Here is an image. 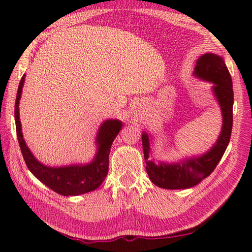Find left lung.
<instances>
[{"mask_svg":"<svg viewBox=\"0 0 252 252\" xmlns=\"http://www.w3.org/2000/svg\"><path fill=\"white\" fill-rule=\"evenodd\" d=\"M194 74L197 78L215 84L212 91L221 107L222 130L217 143L201 156L187 158L180 162H159L157 164L148 159L151 143L147 133L143 132L142 144L146 171L153 183L162 189H184L200 183L216 169L231 138L234 103L233 82L223 58L212 53L203 54L197 60Z\"/></svg>","mask_w":252,"mask_h":252,"instance_id":"8db88e82","label":"left lung"}]
</instances>
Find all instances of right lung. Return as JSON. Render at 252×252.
<instances>
[{
    "label": "right lung",
    "instance_id": "right-lung-1",
    "mask_svg": "<svg viewBox=\"0 0 252 252\" xmlns=\"http://www.w3.org/2000/svg\"><path fill=\"white\" fill-rule=\"evenodd\" d=\"M25 77L26 76L24 74L20 80L17 96H16L15 121L20 151L27 167L37 180L60 195L78 196L95 190L103 183L107 173H108L110 148L112 142L121 130L122 122L111 119L101 123L97 132V136H96L97 153L90 163L66 165V167L58 168L47 167V165L37 161L36 158L32 155L28 146L26 145L23 132H21L19 100L21 97V92H23Z\"/></svg>",
    "mask_w": 252,
    "mask_h": 252
}]
</instances>
